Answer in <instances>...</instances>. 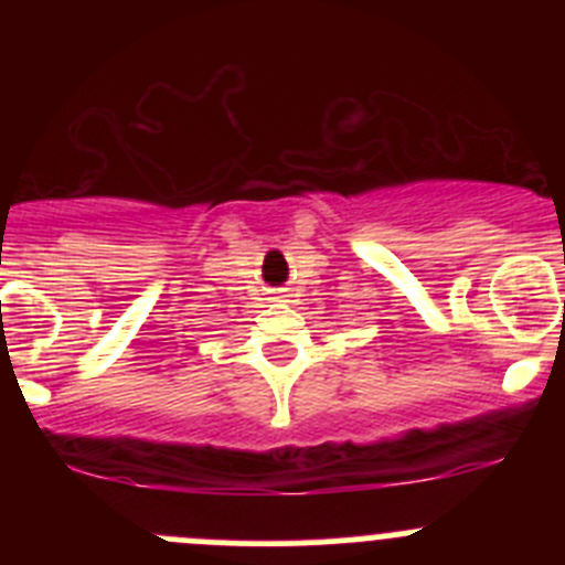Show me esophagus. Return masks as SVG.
<instances>
[{"label": "esophagus", "instance_id": "34e87169", "mask_svg": "<svg viewBox=\"0 0 565 565\" xmlns=\"http://www.w3.org/2000/svg\"><path fill=\"white\" fill-rule=\"evenodd\" d=\"M284 298V292L281 289H276V292H273V300H281Z\"/></svg>", "mask_w": 565, "mask_h": 565}]
</instances>
